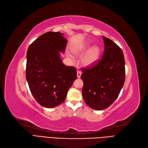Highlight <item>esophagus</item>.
Returning a JSON list of instances; mask_svg holds the SVG:
<instances>
[{"label":"esophagus","mask_w":148,"mask_h":148,"mask_svg":"<svg viewBox=\"0 0 148 148\" xmlns=\"http://www.w3.org/2000/svg\"><path fill=\"white\" fill-rule=\"evenodd\" d=\"M76 75H77V77L78 78H79L81 77V72L79 70H78L77 72H76Z\"/></svg>","instance_id":"34e87169"}]
</instances>
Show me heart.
Instances as JSON below:
<instances>
[{
    "label": "heart",
    "instance_id": "obj_1",
    "mask_svg": "<svg viewBox=\"0 0 148 148\" xmlns=\"http://www.w3.org/2000/svg\"><path fill=\"white\" fill-rule=\"evenodd\" d=\"M90 43V41L88 40L86 41L85 43L81 45L80 47L76 49L75 53L78 54L83 51L84 50L87 49ZM100 53V48L99 46H94V47H91L84 55V56L82 59V63L84 66L86 67H90L95 65L98 60L99 56Z\"/></svg>",
    "mask_w": 148,
    "mask_h": 148
}]
</instances>
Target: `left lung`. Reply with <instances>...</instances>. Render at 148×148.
I'll return each mask as SVG.
<instances>
[{"mask_svg": "<svg viewBox=\"0 0 148 148\" xmlns=\"http://www.w3.org/2000/svg\"><path fill=\"white\" fill-rule=\"evenodd\" d=\"M105 51L93 67L82 69L83 98L90 108L106 109L118 98L125 78L123 51L110 38L103 36Z\"/></svg>", "mask_w": 148, "mask_h": 148, "instance_id": "8db88e82", "label": "left lung"}]
</instances>
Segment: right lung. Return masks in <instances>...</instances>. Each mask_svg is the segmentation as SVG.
Wrapping results in <instances>:
<instances>
[{"instance_id":"1","label":"right lung","mask_w":148,"mask_h":148,"mask_svg":"<svg viewBox=\"0 0 148 148\" xmlns=\"http://www.w3.org/2000/svg\"><path fill=\"white\" fill-rule=\"evenodd\" d=\"M59 32H48L30 44L27 52L25 76L35 99L46 108L63 103L67 92L77 78L74 67L62 63L67 40Z\"/></svg>"}]
</instances>
